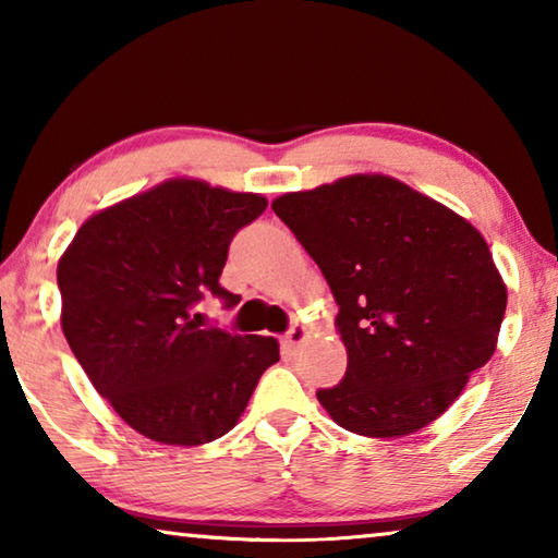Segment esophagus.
Returning a JSON list of instances; mask_svg holds the SVG:
<instances>
[{"mask_svg": "<svg viewBox=\"0 0 558 558\" xmlns=\"http://www.w3.org/2000/svg\"><path fill=\"white\" fill-rule=\"evenodd\" d=\"M305 337H307V329L305 327L292 325L288 332H286V337H282V349H286L288 354H295L298 347L305 342Z\"/></svg>", "mask_w": 558, "mask_h": 558, "instance_id": "34e87169", "label": "esophagus"}]
</instances>
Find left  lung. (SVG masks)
<instances>
[{"mask_svg":"<svg viewBox=\"0 0 558 558\" xmlns=\"http://www.w3.org/2000/svg\"><path fill=\"white\" fill-rule=\"evenodd\" d=\"M272 211L339 305L347 374L317 401L356 436L426 428L495 354L507 288L483 235L384 174L282 194Z\"/></svg>","mask_w":558,"mask_h":558,"instance_id":"8db88e82","label":"left lung"}]
</instances>
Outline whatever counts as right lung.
Here are the masks:
<instances>
[{
  "instance_id": "right-lung-1",
  "label": "right lung",
  "mask_w": 558,
  "mask_h": 558,
  "mask_svg": "<svg viewBox=\"0 0 558 558\" xmlns=\"http://www.w3.org/2000/svg\"><path fill=\"white\" fill-rule=\"evenodd\" d=\"M260 194L172 179L81 226L59 263L61 327L90 384L130 428L165 446H202L241 418L272 337L202 327L204 295H239L219 278L229 245L266 211Z\"/></svg>"
}]
</instances>
